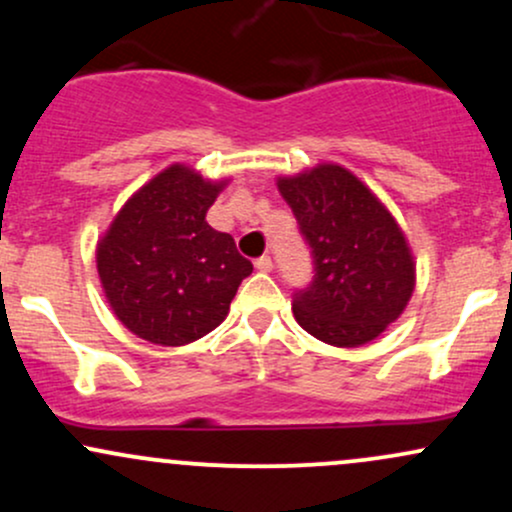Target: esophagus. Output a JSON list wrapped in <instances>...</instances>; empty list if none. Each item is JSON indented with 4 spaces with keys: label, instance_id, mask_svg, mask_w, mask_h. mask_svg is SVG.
<instances>
[{
    "label": "esophagus",
    "instance_id": "obj_1",
    "mask_svg": "<svg viewBox=\"0 0 512 512\" xmlns=\"http://www.w3.org/2000/svg\"><path fill=\"white\" fill-rule=\"evenodd\" d=\"M255 267H257V272H272V257L262 255L260 260H255Z\"/></svg>",
    "mask_w": 512,
    "mask_h": 512
}]
</instances>
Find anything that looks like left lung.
I'll use <instances>...</instances> for the list:
<instances>
[{
  "label": "left lung",
  "mask_w": 512,
  "mask_h": 512,
  "mask_svg": "<svg viewBox=\"0 0 512 512\" xmlns=\"http://www.w3.org/2000/svg\"><path fill=\"white\" fill-rule=\"evenodd\" d=\"M313 248L315 279L293 317L320 342L354 349L404 313L416 286L409 240L378 195L339 163L276 178Z\"/></svg>",
  "instance_id": "left-lung-1"
}]
</instances>
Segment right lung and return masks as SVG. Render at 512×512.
Instances as JSON below:
<instances>
[{"instance_id": "1", "label": "right lung", "mask_w": 512, "mask_h": 512, "mask_svg": "<svg viewBox=\"0 0 512 512\" xmlns=\"http://www.w3.org/2000/svg\"><path fill=\"white\" fill-rule=\"evenodd\" d=\"M231 178L170 163L122 204L96 245V269L117 320L144 342L185 346L221 325L252 264L207 211Z\"/></svg>"}]
</instances>
